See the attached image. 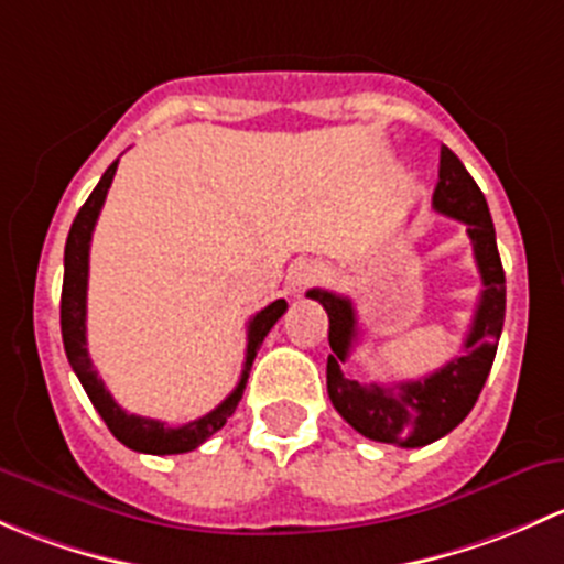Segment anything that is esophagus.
Returning <instances> with one entry per match:
<instances>
[{
    "label": "esophagus",
    "mask_w": 564,
    "mask_h": 564,
    "mask_svg": "<svg viewBox=\"0 0 564 564\" xmlns=\"http://www.w3.org/2000/svg\"><path fill=\"white\" fill-rule=\"evenodd\" d=\"M325 276L323 265L317 260H299V263L290 265V274H288V284L293 293H301V290L312 288Z\"/></svg>",
    "instance_id": "1"
}]
</instances>
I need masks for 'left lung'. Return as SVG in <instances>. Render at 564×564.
I'll return each mask as SVG.
<instances>
[{
    "instance_id": "left-lung-1",
    "label": "left lung",
    "mask_w": 564,
    "mask_h": 564,
    "mask_svg": "<svg viewBox=\"0 0 564 564\" xmlns=\"http://www.w3.org/2000/svg\"><path fill=\"white\" fill-rule=\"evenodd\" d=\"M434 212L467 225L478 263L480 290L478 310L464 339V356H456L445 367L421 380L380 386V382L350 380L341 375V364L350 356L358 339L356 306L347 295L330 290H310V299L321 301L328 312V397L336 412L364 437L399 448H423L434 440L454 432L478 402L484 382L495 364L499 334L505 323V271L497 252V234L489 206L475 178L462 160L443 147L440 152V182L432 195Z\"/></svg>"
}]
</instances>
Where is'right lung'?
Returning a JSON list of instances; mask_svg holds the SVG:
<instances>
[{"label":"right lung","instance_id":"obj_1","mask_svg":"<svg viewBox=\"0 0 564 564\" xmlns=\"http://www.w3.org/2000/svg\"><path fill=\"white\" fill-rule=\"evenodd\" d=\"M119 160L110 162L108 171L102 173V178L97 182V187L91 189L89 200L80 206V212L75 214L73 228L67 234L65 243V282H62V339H65V352L67 361L78 375L80 386H84L86 397L91 399L95 410L100 412V417L106 421L116 440L127 448L138 451V454H154V456H167V454H187L195 451L197 445L206 443L212 434H217L219 429L228 423V417L234 415L239 408L243 388H247L249 369H252L254 356H258L260 345H263L265 334L274 328V323L280 321L288 310V301L276 299L274 304H269L265 310H260L247 325V356H243V369L239 386L234 388L228 399H225L219 408L206 412L197 421L184 423V426H167L165 421H154V417H141L130 415L127 410H121L113 402V397L108 393L106 382L97 377L95 367H91L89 350H86V284H89V243H91V230H95L97 217H100V208L106 203V195L113 182V173Z\"/></svg>","mask_w":564,"mask_h":564}]
</instances>
